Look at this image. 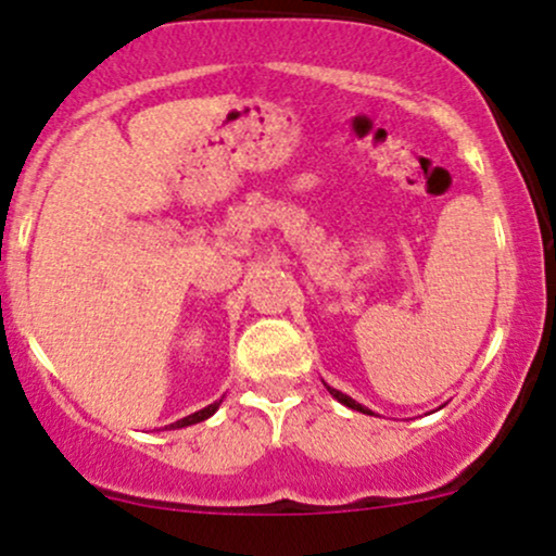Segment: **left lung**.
<instances>
[{
    "instance_id": "8db88e82",
    "label": "left lung",
    "mask_w": 556,
    "mask_h": 556,
    "mask_svg": "<svg viewBox=\"0 0 556 556\" xmlns=\"http://www.w3.org/2000/svg\"><path fill=\"white\" fill-rule=\"evenodd\" d=\"M325 388L329 390V395H332V399H334V401H340V404H343V406H348V408H353V412H362V414H371V408H367V406H362V404H358V401H353V399H351V395L340 393V390H338V388H329V386H327V382H325Z\"/></svg>"
}]
</instances>
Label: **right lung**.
<instances>
[{"mask_svg": "<svg viewBox=\"0 0 556 556\" xmlns=\"http://www.w3.org/2000/svg\"><path fill=\"white\" fill-rule=\"evenodd\" d=\"M218 406H222V401H213V404H208V406H205V408H200V412L189 414V417L179 419V422H174V425H166V427H168V430H179V427H189V425L205 422V419L213 417V414L218 412Z\"/></svg>", "mask_w": 556, "mask_h": 556, "instance_id": "1", "label": "right lung"}]
</instances>
